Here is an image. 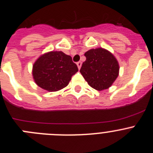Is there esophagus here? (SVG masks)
Returning <instances> with one entry per match:
<instances>
[{
    "instance_id": "obj_1",
    "label": "esophagus",
    "mask_w": 153,
    "mask_h": 153,
    "mask_svg": "<svg viewBox=\"0 0 153 153\" xmlns=\"http://www.w3.org/2000/svg\"><path fill=\"white\" fill-rule=\"evenodd\" d=\"M77 66H78V69H80L81 67H82V62H77Z\"/></svg>"
}]
</instances>
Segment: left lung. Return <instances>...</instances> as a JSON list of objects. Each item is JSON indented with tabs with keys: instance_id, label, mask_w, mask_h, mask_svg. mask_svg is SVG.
<instances>
[{
	"instance_id": "8db88e82",
	"label": "left lung",
	"mask_w": 153,
	"mask_h": 153,
	"mask_svg": "<svg viewBox=\"0 0 153 153\" xmlns=\"http://www.w3.org/2000/svg\"><path fill=\"white\" fill-rule=\"evenodd\" d=\"M80 72L88 84L97 91L109 88L119 75L120 65L116 57L103 48L91 49L85 53Z\"/></svg>"
}]
</instances>
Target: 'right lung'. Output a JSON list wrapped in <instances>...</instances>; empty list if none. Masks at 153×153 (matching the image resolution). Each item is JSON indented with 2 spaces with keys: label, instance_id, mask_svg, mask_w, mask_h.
<instances>
[{
  "label": "right lung",
  "instance_id": "obj_1",
  "mask_svg": "<svg viewBox=\"0 0 153 153\" xmlns=\"http://www.w3.org/2000/svg\"><path fill=\"white\" fill-rule=\"evenodd\" d=\"M78 71L70 56L62 51L41 55L33 65V78L39 87L47 91H57L68 85Z\"/></svg>",
  "mask_w": 153,
  "mask_h": 153
}]
</instances>
